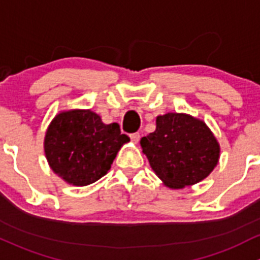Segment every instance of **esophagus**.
Listing matches in <instances>:
<instances>
[{"instance_id":"obj_1","label":"esophagus","mask_w":260,"mask_h":260,"mask_svg":"<svg viewBox=\"0 0 260 260\" xmlns=\"http://www.w3.org/2000/svg\"><path fill=\"white\" fill-rule=\"evenodd\" d=\"M130 139L133 143H139V140H140V134L139 133H134V134H130Z\"/></svg>"}]
</instances>
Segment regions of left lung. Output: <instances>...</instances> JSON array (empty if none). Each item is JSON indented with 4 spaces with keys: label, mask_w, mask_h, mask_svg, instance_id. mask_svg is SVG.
<instances>
[{
    "label": "left lung",
    "mask_w": 260,
    "mask_h": 260,
    "mask_svg": "<svg viewBox=\"0 0 260 260\" xmlns=\"http://www.w3.org/2000/svg\"><path fill=\"white\" fill-rule=\"evenodd\" d=\"M156 175L173 189L199 183L213 171L219 144L207 125L184 114L157 116L156 130L140 140Z\"/></svg>",
    "instance_id": "1"
}]
</instances>
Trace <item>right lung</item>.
<instances>
[{
  "label": "right lung",
  "mask_w": 260,
  "mask_h": 260,
  "mask_svg": "<svg viewBox=\"0 0 260 260\" xmlns=\"http://www.w3.org/2000/svg\"><path fill=\"white\" fill-rule=\"evenodd\" d=\"M130 141L116 122L105 125L90 110L61 112L45 138L50 167L63 180L76 186L89 185L110 170L122 144Z\"/></svg>",
  "instance_id": "add662e5"
}]
</instances>
